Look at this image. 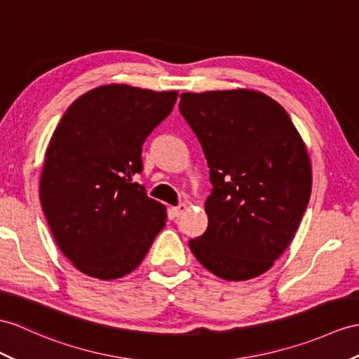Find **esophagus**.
Here are the masks:
<instances>
[{
  "instance_id": "esophagus-1",
  "label": "esophagus",
  "mask_w": 359,
  "mask_h": 359,
  "mask_svg": "<svg viewBox=\"0 0 359 359\" xmlns=\"http://www.w3.org/2000/svg\"><path fill=\"white\" fill-rule=\"evenodd\" d=\"M186 210H187V205H186V204H181V205L173 207V208H172V213H173L175 217H180L182 213L186 212Z\"/></svg>"
}]
</instances>
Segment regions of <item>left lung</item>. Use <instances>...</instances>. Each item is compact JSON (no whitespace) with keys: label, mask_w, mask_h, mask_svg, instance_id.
Here are the masks:
<instances>
[{"label":"left lung","mask_w":359,"mask_h":359,"mask_svg":"<svg viewBox=\"0 0 359 359\" xmlns=\"http://www.w3.org/2000/svg\"><path fill=\"white\" fill-rule=\"evenodd\" d=\"M180 111L210 168L208 226L189 241L225 280L264 274L290 245L312 189L311 161L287 112L251 90L184 93Z\"/></svg>","instance_id":"obj_1"}]
</instances>
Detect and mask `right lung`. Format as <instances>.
Here are the masks:
<instances>
[{
    "mask_svg": "<svg viewBox=\"0 0 359 359\" xmlns=\"http://www.w3.org/2000/svg\"><path fill=\"white\" fill-rule=\"evenodd\" d=\"M177 91L104 85L74 100L46 152L39 196L60 251L83 274L112 280L142 264L165 208L134 182L142 146Z\"/></svg>",
    "mask_w": 359,
    "mask_h": 359,
    "instance_id": "obj_1",
    "label": "right lung"
}]
</instances>
